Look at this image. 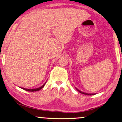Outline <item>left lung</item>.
<instances>
[{
	"label": "left lung",
	"mask_w": 122,
	"mask_h": 122,
	"mask_svg": "<svg viewBox=\"0 0 122 122\" xmlns=\"http://www.w3.org/2000/svg\"><path fill=\"white\" fill-rule=\"evenodd\" d=\"M76 90L78 91H79V92L80 93H82V94H86V95H88V96H92V95H94V94H94V93H91V94H90V93H85V92H83L80 91V90H79L78 89H77L76 88Z\"/></svg>",
	"instance_id": "8db88e82"
}]
</instances>
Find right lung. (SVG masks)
I'll list each match as a JSON object with an SVG mask.
<instances>
[{"label":"right lung","instance_id":"1","mask_svg":"<svg viewBox=\"0 0 122 122\" xmlns=\"http://www.w3.org/2000/svg\"><path fill=\"white\" fill-rule=\"evenodd\" d=\"M46 82L44 83V84L42 86L38 88H35V89H27V88H22V89H23V90H25L26 91H29V92H34V91H38L40 90L41 89H42V88L44 86V85H45Z\"/></svg>","mask_w":122,"mask_h":122}]
</instances>
